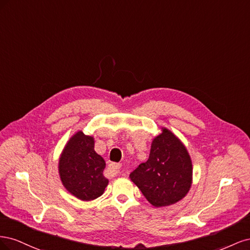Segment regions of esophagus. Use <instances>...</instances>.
Listing matches in <instances>:
<instances>
[{"instance_id": "esophagus-1", "label": "esophagus", "mask_w": 250, "mask_h": 250, "mask_svg": "<svg viewBox=\"0 0 250 250\" xmlns=\"http://www.w3.org/2000/svg\"><path fill=\"white\" fill-rule=\"evenodd\" d=\"M121 167H122V166H121L120 164H110L108 169H109V171L112 172L113 174H117V173L120 172Z\"/></svg>"}]
</instances>
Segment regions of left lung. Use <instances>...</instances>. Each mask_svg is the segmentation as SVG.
I'll list each match as a JSON object with an SVG mask.
<instances>
[{
	"label": "left lung",
	"mask_w": 250,
	"mask_h": 250,
	"mask_svg": "<svg viewBox=\"0 0 250 250\" xmlns=\"http://www.w3.org/2000/svg\"><path fill=\"white\" fill-rule=\"evenodd\" d=\"M192 161L187 148L163 128L151 144L149 158L130 173V179L156 208L183 199L192 185Z\"/></svg>",
	"instance_id": "8db88e82"
}]
</instances>
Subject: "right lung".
I'll return each mask as SVG.
<instances>
[{
    "label": "right lung",
    "instance_id": "1",
    "mask_svg": "<svg viewBox=\"0 0 250 250\" xmlns=\"http://www.w3.org/2000/svg\"><path fill=\"white\" fill-rule=\"evenodd\" d=\"M94 146L93 137L78 131L66 143L59 158L58 169L62 185L83 201L100 197L108 185V179L103 175L105 161Z\"/></svg>",
    "mask_w": 250,
    "mask_h": 250
}]
</instances>
